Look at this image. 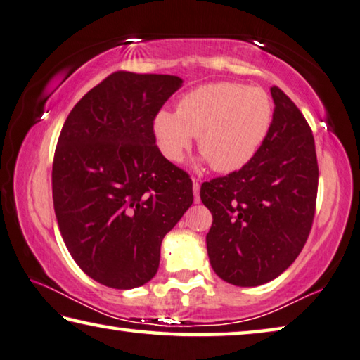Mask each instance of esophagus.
<instances>
[{"label":"esophagus","mask_w":360,"mask_h":360,"mask_svg":"<svg viewBox=\"0 0 360 360\" xmlns=\"http://www.w3.org/2000/svg\"><path fill=\"white\" fill-rule=\"evenodd\" d=\"M193 195H195V202H200V182L197 179H193Z\"/></svg>","instance_id":"34e87169"}]
</instances>
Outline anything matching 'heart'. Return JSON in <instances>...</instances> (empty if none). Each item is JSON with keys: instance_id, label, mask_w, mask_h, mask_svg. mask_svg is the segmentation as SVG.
<instances>
[{"instance_id": "b5f03b06", "label": "heart", "mask_w": 360, "mask_h": 360, "mask_svg": "<svg viewBox=\"0 0 360 360\" xmlns=\"http://www.w3.org/2000/svg\"><path fill=\"white\" fill-rule=\"evenodd\" d=\"M272 99L262 88L240 83L205 84L187 93L176 113L158 112L153 131L160 150L179 162L192 144L219 173L243 168L267 138L272 123Z\"/></svg>"}]
</instances>
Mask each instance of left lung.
Instances as JSON below:
<instances>
[{
  "label": "left lung",
  "mask_w": 360,
  "mask_h": 360,
  "mask_svg": "<svg viewBox=\"0 0 360 360\" xmlns=\"http://www.w3.org/2000/svg\"><path fill=\"white\" fill-rule=\"evenodd\" d=\"M271 129L238 171L203 182L213 214L207 250L213 271L237 287H258L290 267L309 237L319 167L309 123L281 88L272 86Z\"/></svg>",
  "instance_id": "left-lung-1"
}]
</instances>
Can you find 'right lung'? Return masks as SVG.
<instances>
[{"label": "right lung", "instance_id": "add662e5", "mask_svg": "<svg viewBox=\"0 0 360 360\" xmlns=\"http://www.w3.org/2000/svg\"><path fill=\"white\" fill-rule=\"evenodd\" d=\"M174 75L113 72L68 113L53 162L57 224L72 258L105 287L158 271L160 247L193 202L192 181L155 144L153 120Z\"/></svg>", "mask_w": 360, "mask_h": 360}]
</instances>
